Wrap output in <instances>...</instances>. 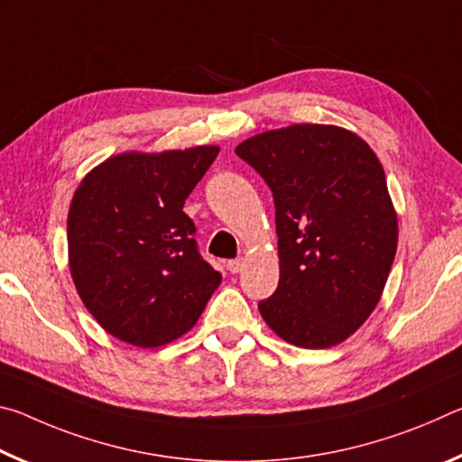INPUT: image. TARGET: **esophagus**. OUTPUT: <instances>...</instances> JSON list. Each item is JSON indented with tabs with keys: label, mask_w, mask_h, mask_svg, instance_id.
Instances as JSON below:
<instances>
[{
	"label": "esophagus",
	"mask_w": 462,
	"mask_h": 462,
	"mask_svg": "<svg viewBox=\"0 0 462 462\" xmlns=\"http://www.w3.org/2000/svg\"><path fill=\"white\" fill-rule=\"evenodd\" d=\"M226 267H228L230 273H240L242 267H245V261H242V259H232V261L226 263Z\"/></svg>",
	"instance_id": "esophagus-1"
}]
</instances>
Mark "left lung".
I'll return each mask as SVG.
<instances>
[{
	"label": "left lung",
	"mask_w": 462,
	"mask_h": 462,
	"mask_svg": "<svg viewBox=\"0 0 462 462\" xmlns=\"http://www.w3.org/2000/svg\"><path fill=\"white\" fill-rule=\"evenodd\" d=\"M275 199L279 285L259 303L279 338L330 348L373 314L397 250L385 171L365 140L332 124H293L236 146Z\"/></svg>",
	"instance_id": "left-lung-1"
}]
</instances>
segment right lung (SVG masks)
I'll list each match as a JSON object with an SVG mask.
<instances>
[{"instance_id": "obj_1", "label": "right lung", "mask_w": 462, "mask_h": 462, "mask_svg": "<svg viewBox=\"0 0 462 462\" xmlns=\"http://www.w3.org/2000/svg\"><path fill=\"white\" fill-rule=\"evenodd\" d=\"M220 152H122L91 169L67 216L69 269L107 334L140 348L177 340L198 322L222 275L201 259L185 199Z\"/></svg>"}]
</instances>
